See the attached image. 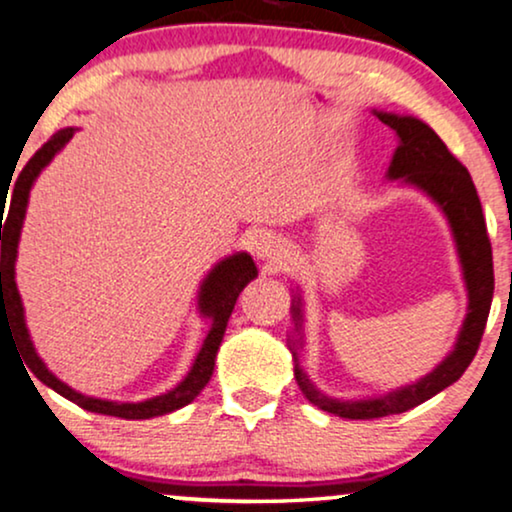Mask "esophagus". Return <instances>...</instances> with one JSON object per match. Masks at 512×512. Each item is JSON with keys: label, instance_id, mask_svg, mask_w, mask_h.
Masks as SVG:
<instances>
[{"label": "esophagus", "instance_id": "1", "mask_svg": "<svg viewBox=\"0 0 512 512\" xmlns=\"http://www.w3.org/2000/svg\"><path fill=\"white\" fill-rule=\"evenodd\" d=\"M250 248L252 255L264 262H276L286 255V241L278 234H274V231H257V234L252 236Z\"/></svg>", "mask_w": 512, "mask_h": 512}]
</instances>
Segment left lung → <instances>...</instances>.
<instances>
[{
	"mask_svg": "<svg viewBox=\"0 0 512 512\" xmlns=\"http://www.w3.org/2000/svg\"><path fill=\"white\" fill-rule=\"evenodd\" d=\"M373 115L397 134V148H394L385 179L399 181L401 186H411V189L420 191L446 217V224H449L456 243L458 262H461L465 293H468V309H465L468 314H465L461 331L456 335L454 349L416 383L401 385L397 390L383 394H371V397L338 399L331 394H323L300 366V349L304 345V302L300 288H297L293 307H290L295 326L293 335H288V347L295 361V380L304 397L314 406L349 420H371L404 413L454 385L465 373V368L470 366V361L475 359L484 326H487L491 297H494L491 243L480 196H477L470 172L458 163L449 148L444 146V141L437 137L435 129L425 125L423 120L413 118V115L375 111V108Z\"/></svg>",
	"mask_w": 512,
	"mask_h": 512,
	"instance_id": "obj_1",
	"label": "left lung"
}]
</instances>
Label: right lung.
Instances as JSON below:
<instances>
[{
	"instance_id": "obj_1",
	"label": "right lung",
	"mask_w": 512,
	"mask_h": 512,
	"mask_svg": "<svg viewBox=\"0 0 512 512\" xmlns=\"http://www.w3.org/2000/svg\"><path fill=\"white\" fill-rule=\"evenodd\" d=\"M73 134L75 127L58 129L54 137L28 160V165H25L21 174H18L14 191H11L9 212H6V224L2 229V331L4 328L14 331V338L18 342V349H21L23 361L44 385L61 394V397L70 399L73 404L82 406V409L125 420H146L155 416H165V413H172L181 409V406L191 404V401L200 394V390L210 383L212 371H215L219 345H222L226 331V323H229V316L234 312V304L238 300V295H241V290L248 286L252 278H257V267L248 252H234V255L219 260L215 267L208 271V276L203 278V283H200L198 288V312L203 319L210 321V331L205 335L203 345H200L189 373H186L184 380L177 383V387H172V390L144 401H111L87 397V394L77 392L70 385L63 383V380H58L56 375L49 371L47 364L40 359V354H37V349L30 340L28 326H25L21 293H18L16 288V257L25 210H28L30 189L35 186V181L42 174L44 167L54 160V155L58 151H63V146L73 139Z\"/></svg>"
}]
</instances>
